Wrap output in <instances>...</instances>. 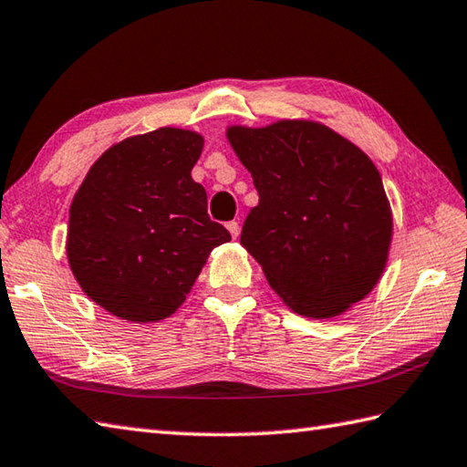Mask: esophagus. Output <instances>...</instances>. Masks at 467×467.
Returning a JSON list of instances; mask_svg holds the SVG:
<instances>
[{
  "mask_svg": "<svg viewBox=\"0 0 467 467\" xmlns=\"http://www.w3.org/2000/svg\"><path fill=\"white\" fill-rule=\"evenodd\" d=\"M226 228H228V233L233 234V239H239V234H241V224H239V223H236V221L228 223Z\"/></svg>",
  "mask_w": 467,
  "mask_h": 467,
  "instance_id": "obj_1",
  "label": "esophagus"
}]
</instances>
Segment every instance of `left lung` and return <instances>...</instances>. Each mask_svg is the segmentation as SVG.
<instances>
[{"label": "left lung", "mask_w": 467, "mask_h": 467, "mask_svg": "<svg viewBox=\"0 0 467 467\" xmlns=\"http://www.w3.org/2000/svg\"><path fill=\"white\" fill-rule=\"evenodd\" d=\"M226 140L259 192L241 244L273 291L309 319L348 312L377 287L389 261L392 213L377 166L309 119L231 125Z\"/></svg>", "instance_id": "obj_1"}]
</instances>
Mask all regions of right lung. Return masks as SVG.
Wrapping results in <instances>:
<instances>
[{
  "instance_id": "1",
  "label": "right lung",
  "mask_w": 467,
  "mask_h": 467,
  "mask_svg": "<svg viewBox=\"0 0 467 467\" xmlns=\"http://www.w3.org/2000/svg\"><path fill=\"white\" fill-rule=\"evenodd\" d=\"M204 137L131 135L90 166L70 204L67 257L80 289L115 317L151 324L184 304L214 246L231 241L192 180Z\"/></svg>"
}]
</instances>
